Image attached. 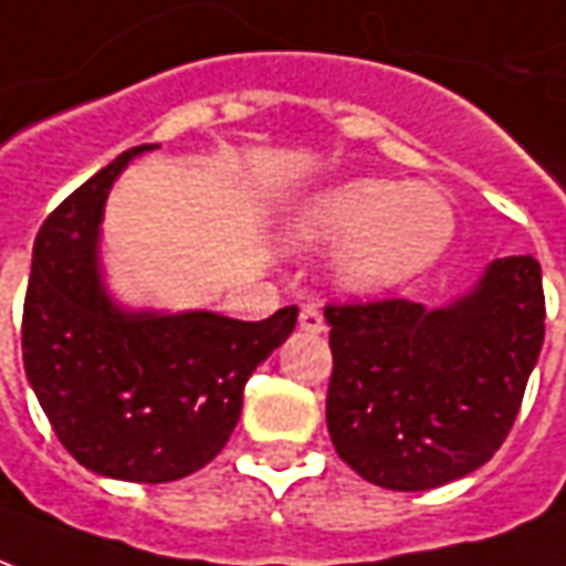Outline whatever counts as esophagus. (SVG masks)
Wrapping results in <instances>:
<instances>
[{
  "mask_svg": "<svg viewBox=\"0 0 566 566\" xmlns=\"http://www.w3.org/2000/svg\"><path fill=\"white\" fill-rule=\"evenodd\" d=\"M298 325L304 328V332H313V334L325 332L323 311H319L316 304H304V307H301V313H298Z\"/></svg>",
  "mask_w": 566,
  "mask_h": 566,
  "instance_id": "esophagus-1",
  "label": "esophagus"
}]
</instances>
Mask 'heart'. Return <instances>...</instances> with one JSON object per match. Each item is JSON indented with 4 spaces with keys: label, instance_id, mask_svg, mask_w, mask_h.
Segmentation results:
<instances>
[{
    "label": "heart",
    "instance_id": "b5f03b06",
    "mask_svg": "<svg viewBox=\"0 0 566 566\" xmlns=\"http://www.w3.org/2000/svg\"><path fill=\"white\" fill-rule=\"evenodd\" d=\"M455 232L449 201L437 189L391 180H349L313 198L301 213V243H340L334 280L346 292H386L434 265Z\"/></svg>",
    "mask_w": 566,
    "mask_h": 566
}]
</instances>
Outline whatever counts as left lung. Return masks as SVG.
Wrapping results in <instances>:
<instances>
[{"label": "left lung", "mask_w": 566, "mask_h": 566, "mask_svg": "<svg viewBox=\"0 0 566 566\" xmlns=\"http://www.w3.org/2000/svg\"><path fill=\"white\" fill-rule=\"evenodd\" d=\"M328 434L361 480L424 492L482 468L510 434L546 334L534 255H506L449 307L328 304Z\"/></svg>", "instance_id": "obj_1"}]
</instances>
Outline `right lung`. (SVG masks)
<instances>
[{"label":"right lung","mask_w":566,"mask_h":566,"mask_svg":"<svg viewBox=\"0 0 566 566\" xmlns=\"http://www.w3.org/2000/svg\"><path fill=\"white\" fill-rule=\"evenodd\" d=\"M144 150L119 153L35 234L23 368L74 461L111 480L171 482L220 455L247 379L292 334L298 307L262 323L119 311L98 280V222L111 184Z\"/></svg>","instance_id":"obj_1"}]
</instances>
